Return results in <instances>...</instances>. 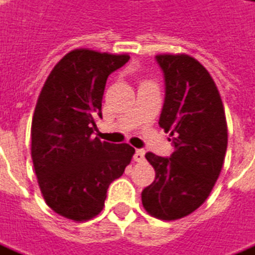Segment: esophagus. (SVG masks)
Masks as SVG:
<instances>
[{
  "mask_svg": "<svg viewBox=\"0 0 255 255\" xmlns=\"http://www.w3.org/2000/svg\"><path fill=\"white\" fill-rule=\"evenodd\" d=\"M144 154H145L144 150L138 148V150H136V152H134V155H133V159H134L136 162H143V161H144Z\"/></svg>",
  "mask_w": 255,
  "mask_h": 255,
  "instance_id": "1",
  "label": "esophagus"
}]
</instances>
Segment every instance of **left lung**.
Instances as JSON below:
<instances>
[{
    "label": "left lung",
    "instance_id": "1",
    "mask_svg": "<svg viewBox=\"0 0 255 255\" xmlns=\"http://www.w3.org/2000/svg\"><path fill=\"white\" fill-rule=\"evenodd\" d=\"M164 72L165 101L159 126L169 133V158L147 152L155 180L141 191L151 217L175 221L196 211L210 196L224 165L228 125L211 75L186 54L155 57Z\"/></svg>",
    "mask_w": 255,
    "mask_h": 255
}]
</instances>
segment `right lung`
I'll use <instances>...</instances> for the list:
<instances>
[{
	"instance_id": "obj_1",
	"label": "right lung",
	"mask_w": 255,
	"mask_h": 255,
	"mask_svg": "<svg viewBox=\"0 0 255 255\" xmlns=\"http://www.w3.org/2000/svg\"><path fill=\"white\" fill-rule=\"evenodd\" d=\"M130 57L79 48L47 77L31 121V159L47 205L72 221L98 215L110 184L122 176L134 148L91 137L107 79Z\"/></svg>"
}]
</instances>
